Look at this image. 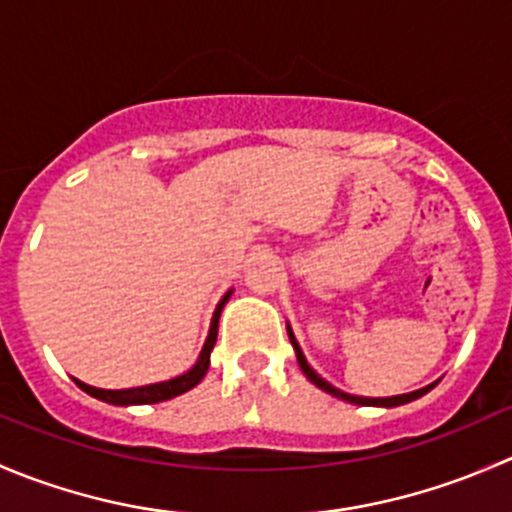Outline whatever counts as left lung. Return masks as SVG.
<instances>
[{
    "mask_svg": "<svg viewBox=\"0 0 512 512\" xmlns=\"http://www.w3.org/2000/svg\"><path fill=\"white\" fill-rule=\"evenodd\" d=\"M287 334H289V342H292V347H294V354H297V364H299V369L304 371V376H307V379L312 381L314 386H319V389H322V391H327V394L337 396V399H342V401H349V404H356V406H384V409H394V406L409 404V401H416V399H421L423 394H428V391H431L433 386H436V384H428V386H423V389H418V391H411V394H401V396H386V399H369V396H354V394H344V391H339L337 386H332V384H329V381H324L322 376H319L317 371H314L312 366L307 364V359H304L302 349H299V344H297V339H294V332H292V327H289V324H287Z\"/></svg>",
    "mask_w": 512,
    "mask_h": 512,
    "instance_id": "1",
    "label": "left lung"
}]
</instances>
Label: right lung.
Segmentation results:
<instances>
[{
	"label": "right lung",
	"mask_w": 512,
	"mask_h": 512,
	"mask_svg": "<svg viewBox=\"0 0 512 512\" xmlns=\"http://www.w3.org/2000/svg\"><path fill=\"white\" fill-rule=\"evenodd\" d=\"M232 289L225 294L223 299L218 302L213 314V322H210V332L208 339L203 344V352H200L198 361L193 364V369H188L185 374L175 376V379L168 381H158V384H148V386H136V389H96V386L84 384V381L74 379L76 386L81 391H86L89 396H94L98 401H106V404L113 406H141V404H160V401H168L173 396L185 394L190 391L193 386H198L203 381V376L208 374V366H210V352H213L215 342H218V322H220V312H223L225 302L230 299Z\"/></svg>",
	"instance_id": "obj_1"
}]
</instances>
